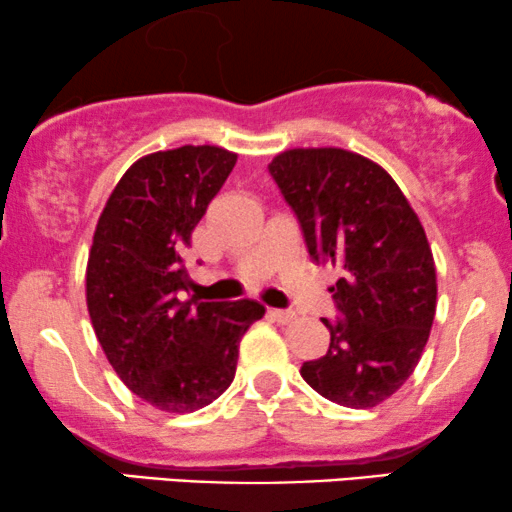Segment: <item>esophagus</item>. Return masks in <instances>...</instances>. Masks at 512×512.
I'll return each instance as SVG.
<instances>
[{
  "mask_svg": "<svg viewBox=\"0 0 512 512\" xmlns=\"http://www.w3.org/2000/svg\"><path fill=\"white\" fill-rule=\"evenodd\" d=\"M268 315L272 317V320L280 322V324H289V322L296 320L294 310H277V308H272V310H268Z\"/></svg>",
  "mask_w": 512,
  "mask_h": 512,
  "instance_id": "obj_1",
  "label": "esophagus"
}]
</instances>
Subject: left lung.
I'll return each instance as SVG.
<instances>
[{"instance_id": "1", "label": "left lung", "mask_w": 512, "mask_h": 512, "mask_svg": "<svg viewBox=\"0 0 512 512\" xmlns=\"http://www.w3.org/2000/svg\"><path fill=\"white\" fill-rule=\"evenodd\" d=\"M270 176L301 223L308 254L338 268L331 343L301 376L327 400L369 409L404 386L426 348L437 275L426 230L383 167L341 148L284 150Z\"/></svg>"}]
</instances>
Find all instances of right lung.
<instances>
[{
	"label": "right lung",
	"instance_id": "right-lung-1",
	"mask_svg": "<svg viewBox=\"0 0 512 512\" xmlns=\"http://www.w3.org/2000/svg\"><path fill=\"white\" fill-rule=\"evenodd\" d=\"M237 155L216 145L152 152L126 169L98 218L86 263V308L124 386L152 407L188 414L235 378L258 301H183L185 251Z\"/></svg>",
	"mask_w": 512,
	"mask_h": 512
}]
</instances>
